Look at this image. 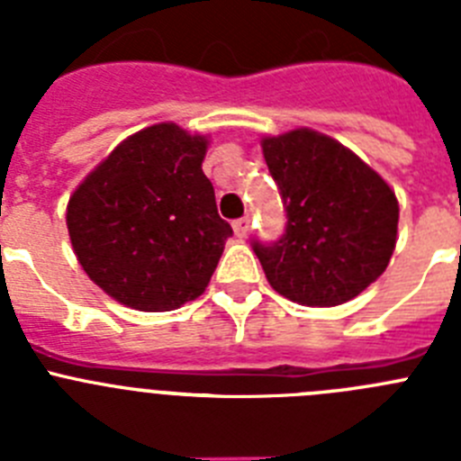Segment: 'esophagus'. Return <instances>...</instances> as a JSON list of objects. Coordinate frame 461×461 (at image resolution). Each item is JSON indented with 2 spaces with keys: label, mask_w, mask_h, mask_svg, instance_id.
I'll use <instances>...</instances> for the list:
<instances>
[{
  "label": "esophagus",
  "mask_w": 461,
  "mask_h": 461,
  "mask_svg": "<svg viewBox=\"0 0 461 461\" xmlns=\"http://www.w3.org/2000/svg\"><path fill=\"white\" fill-rule=\"evenodd\" d=\"M249 226H251L249 217L235 219V221H233V230H235V235H238V238H247V235H249Z\"/></svg>",
  "instance_id": "34e87169"
}]
</instances>
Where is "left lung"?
Here are the masks:
<instances>
[{
  "instance_id": "left-lung-1",
  "label": "left lung",
  "mask_w": 461,
  "mask_h": 461,
  "mask_svg": "<svg viewBox=\"0 0 461 461\" xmlns=\"http://www.w3.org/2000/svg\"><path fill=\"white\" fill-rule=\"evenodd\" d=\"M260 148L288 217L281 240L254 242L270 286L304 307L360 295L397 244L394 191L356 152L307 126L263 136Z\"/></svg>"
}]
</instances>
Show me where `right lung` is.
I'll list each match as a JSON object with an SVG mask.
<instances>
[{
  "mask_svg": "<svg viewBox=\"0 0 461 461\" xmlns=\"http://www.w3.org/2000/svg\"><path fill=\"white\" fill-rule=\"evenodd\" d=\"M207 136L173 122L122 140L67 205L73 254L89 279L138 312L203 295L233 228L203 173Z\"/></svg>",
  "mask_w": 461,
  "mask_h": 461,
  "instance_id": "obj_1",
  "label": "right lung"
}]
</instances>
